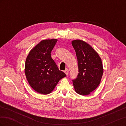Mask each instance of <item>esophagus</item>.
Instances as JSON below:
<instances>
[{
    "mask_svg": "<svg viewBox=\"0 0 126 126\" xmlns=\"http://www.w3.org/2000/svg\"><path fill=\"white\" fill-rule=\"evenodd\" d=\"M64 73H65L66 74V75H68V73H69V70H68V69H66L65 70H64Z\"/></svg>",
    "mask_w": 126,
    "mask_h": 126,
    "instance_id": "esophagus-1",
    "label": "esophagus"
}]
</instances>
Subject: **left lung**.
<instances>
[{"label": "left lung", "instance_id": "8db88e82", "mask_svg": "<svg viewBox=\"0 0 126 126\" xmlns=\"http://www.w3.org/2000/svg\"><path fill=\"white\" fill-rule=\"evenodd\" d=\"M76 53L78 66L77 77L72 80L77 94L86 96L96 89L100 84L104 69L101 59L91 46L82 40L71 42Z\"/></svg>", "mask_w": 126, "mask_h": 126}]
</instances>
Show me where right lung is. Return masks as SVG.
<instances>
[{
    "label": "right lung",
    "instance_id": "1",
    "mask_svg": "<svg viewBox=\"0 0 126 126\" xmlns=\"http://www.w3.org/2000/svg\"><path fill=\"white\" fill-rule=\"evenodd\" d=\"M57 40H41L30 51L26 60V78L32 88L41 94L51 93L60 80L66 76L59 70L51 57V52Z\"/></svg>",
    "mask_w": 126,
    "mask_h": 126
}]
</instances>
